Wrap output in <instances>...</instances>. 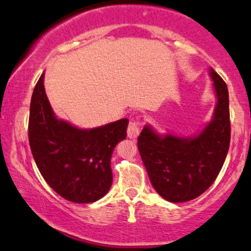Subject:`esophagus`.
Returning <instances> with one entry per match:
<instances>
[{"instance_id": "34e87169", "label": "esophagus", "mask_w": 251, "mask_h": 251, "mask_svg": "<svg viewBox=\"0 0 251 251\" xmlns=\"http://www.w3.org/2000/svg\"><path fill=\"white\" fill-rule=\"evenodd\" d=\"M140 120H131L127 127V137L129 139H135L140 133Z\"/></svg>"}]
</instances>
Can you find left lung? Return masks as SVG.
Wrapping results in <instances>:
<instances>
[{"mask_svg":"<svg viewBox=\"0 0 251 251\" xmlns=\"http://www.w3.org/2000/svg\"><path fill=\"white\" fill-rule=\"evenodd\" d=\"M217 102L212 122L192 138L159 135L145 126L138 149L151 183L170 202H186L213 185L221 171L230 144L229 95L225 80L210 69Z\"/></svg>","mask_w":251,"mask_h":251,"instance_id":"1","label":"left lung"}]
</instances>
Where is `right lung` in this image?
I'll use <instances>...</instances> for the list:
<instances>
[{"mask_svg":"<svg viewBox=\"0 0 251 251\" xmlns=\"http://www.w3.org/2000/svg\"><path fill=\"white\" fill-rule=\"evenodd\" d=\"M128 119L81 129L57 119L44 90V74L32 92L29 144L47 183L65 200L90 203L101 199L112 185L111 156L126 138Z\"/></svg>","mask_w":251,"mask_h":251,"instance_id":"right-lung-1","label":"right lung"}]
</instances>
